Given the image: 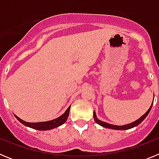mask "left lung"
I'll return each mask as SVG.
<instances>
[{
	"label": "left lung",
	"mask_w": 159,
	"mask_h": 159,
	"mask_svg": "<svg viewBox=\"0 0 159 159\" xmlns=\"http://www.w3.org/2000/svg\"><path fill=\"white\" fill-rule=\"evenodd\" d=\"M151 107H152V105L151 106V107H150V109H149L148 111H147V112H146L145 115H143V116H142L140 119H139L138 120H136V121H134V123H130V124H127V125H124V126H115V125H111V124H109V123H105V122H102L100 121V120H99V119H97L96 118V116H95V112L94 111V119H95V121L98 124H99L100 126H102V127H106V128H110V129H114V130H128V129H130V128H133V127H136V126H138L139 124H140V123H142V122L144 120V119H146V117L147 116V115L149 114V112L151 111Z\"/></svg>",
	"instance_id": "1"
}]
</instances>
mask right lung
<instances>
[{"mask_svg":"<svg viewBox=\"0 0 159 159\" xmlns=\"http://www.w3.org/2000/svg\"><path fill=\"white\" fill-rule=\"evenodd\" d=\"M69 111H70V107L67 109L65 112L63 114L62 116H60L59 118L56 119H53L51 121L48 122H42V123H27V122L23 121L22 119H20L16 116V118L19 120L22 124H24L26 127H31L32 129H36L38 130H51V129L56 128V127H59L60 125L64 124L66 121H67V117L69 116Z\"/></svg>","mask_w":159,"mask_h":159,"instance_id":"obj_1","label":"right lung"}]
</instances>
